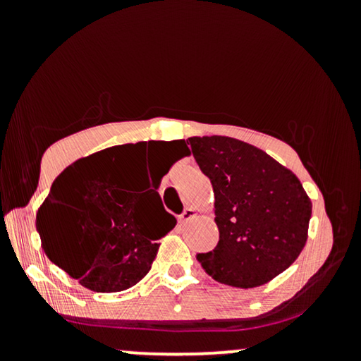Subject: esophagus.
I'll return each instance as SVG.
<instances>
[{
    "mask_svg": "<svg viewBox=\"0 0 361 361\" xmlns=\"http://www.w3.org/2000/svg\"><path fill=\"white\" fill-rule=\"evenodd\" d=\"M197 215H198V212H197V210L193 209V207H186L185 212L180 215V222H181V224H185V222L192 221V219L197 217Z\"/></svg>",
    "mask_w": 361,
    "mask_h": 361,
    "instance_id": "1",
    "label": "esophagus"
}]
</instances>
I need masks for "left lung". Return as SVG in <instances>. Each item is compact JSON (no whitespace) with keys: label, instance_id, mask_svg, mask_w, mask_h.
Segmentation results:
<instances>
[{"label":"left lung","instance_id":"left-lung-1","mask_svg":"<svg viewBox=\"0 0 361 361\" xmlns=\"http://www.w3.org/2000/svg\"><path fill=\"white\" fill-rule=\"evenodd\" d=\"M214 188L219 243L198 255L221 283L255 288L279 276L307 241L312 202L300 180L256 146L226 135L190 137Z\"/></svg>","mask_w":361,"mask_h":361}]
</instances>
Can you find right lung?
<instances>
[{
  "label": "right lung",
  "instance_id": "right-lung-1",
  "mask_svg": "<svg viewBox=\"0 0 361 361\" xmlns=\"http://www.w3.org/2000/svg\"><path fill=\"white\" fill-rule=\"evenodd\" d=\"M161 144L168 152L156 161L146 192L137 193L135 183L147 144H122L69 164L40 205L37 231L45 255L82 287L103 293L134 287L151 270L157 241L176 226L156 190L190 149L183 139Z\"/></svg>",
  "mask_w": 361,
  "mask_h": 361
}]
</instances>
